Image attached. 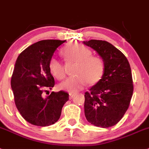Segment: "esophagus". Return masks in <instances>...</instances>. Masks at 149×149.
Masks as SVG:
<instances>
[{
	"mask_svg": "<svg viewBox=\"0 0 149 149\" xmlns=\"http://www.w3.org/2000/svg\"><path fill=\"white\" fill-rule=\"evenodd\" d=\"M75 95H76L75 94H72V93H70V99H73V98L75 97Z\"/></svg>",
	"mask_w": 149,
	"mask_h": 149,
	"instance_id": "esophagus-1",
	"label": "esophagus"
}]
</instances>
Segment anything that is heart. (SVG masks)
Returning <instances> with one entry per match:
<instances>
[{"label": "heart", "mask_w": 149, "mask_h": 149, "mask_svg": "<svg viewBox=\"0 0 149 149\" xmlns=\"http://www.w3.org/2000/svg\"><path fill=\"white\" fill-rule=\"evenodd\" d=\"M68 61L76 64L74 70L76 76L66 79L61 82L58 88L70 93H75L83 88L88 82L96 84L100 80L104 72V63L100 58L91 56L90 49L82 45H71L63 52ZM49 70L58 79H62L65 76L64 65L58 59L50 60Z\"/></svg>", "instance_id": "b5f03b06"}]
</instances>
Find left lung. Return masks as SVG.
<instances>
[{"label": "left lung", "mask_w": 149, "mask_h": 149, "mask_svg": "<svg viewBox=\"0 0 149 149\" xmlns=\"http://www.w3.org/2000/svg\"><path fill=\"white\" fill-rule=\"evenodd\" d=\"M83 43L96 51L104 63L102 78L85 94V116L91 125L107 128L122 118L130 105L134 91L130 66L125 55L107 41Z\"/></svg>", "instance_id": "1"}]
</instances>
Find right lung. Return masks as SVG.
I'll use <instances>...</instances> for the list:
<instances>
[{
    "label": "right lung",
    "mask_w": 149,
    "mask_h": 149,
    "mask_svg": "<svg viewBox=\"0 0 149 149\" xmlns=\"http://www.w3.org/2000/svg\"><path fill=\"white\" fill-rule=\"evenodd\" d=\"M66 40H45L32 44L15 61L11 79L16 108L24 120L36 126H49L60 118L69 94L63 91L43 96L55 79L49 70L50 60L57 48Z\"/></svg>",
    "instance_id": "right-lung-1"
}]
</instances>
